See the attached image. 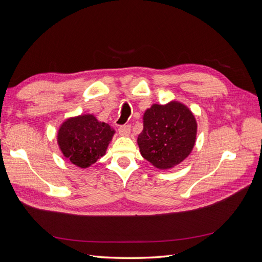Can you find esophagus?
<instances>
[{
    "instance_id": "obj_1",
    "label": "esophagus",
    "mask_w": 262,
    "mask_h": 262,
    "mask_svg": "<svg viewBox=\"0 0 262 262\" xmlns=\"http://www.w3.org/2000/svg\"><path fill=\"white\" fill-rule=\"evenodd\" d=\"M118 131H119V134H120V136H128V134L131 131V125H129V124L120 125L118 128Z\"/></svg>"
}]
</instances>
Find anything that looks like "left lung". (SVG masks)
Listing matches in <instances>:
<instances>
[{
	"instance_id": "8db88e82",
	"label": "left lung",
	"mask_w": 262,
	"mask_h": 262,
	"mask_svg": "<svg viewBox=\"0 0 262 262\" xmlns=\"http://www.w3.org/2000/svg\"><path fill=\"white\" fill-rule=\"evenodd\" d=\"M144 128L138 137L140 152L160 169L181 163L195 142L196 122L190 110L179 102L153 105L143 117Z\"/></svg>"
}]
</instances>
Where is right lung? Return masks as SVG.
<instances>
[{
    "mask_svg": "<svg viewBox=\"0 0 262 262\" xmlns=\"http://www.w3.org/2000/svg\"><path fill=\"white\" fill-rule=\"evenodd\" d=\"M115 131L92 115L71 118L61 125L58 143L68 160L81 168L90 167L106 153Z\"/></svg>",
    "mask_w": 262,
    "mask_h": 262,
    "instance_id": "add662e5",
    "label": "right lung"
}]
</instances>
